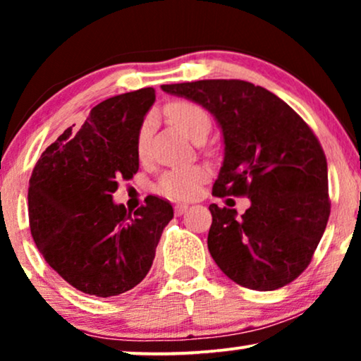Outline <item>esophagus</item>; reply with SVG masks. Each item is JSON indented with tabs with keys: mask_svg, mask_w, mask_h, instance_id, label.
<instances>
[{
	"mask_svg": "<svg viewBox=\"0 0 361 361\" xmlns=\"http://www.w3.org/2000/svg\"><path fill=\"white\" fill-rule=\"evenodd\" d=\"M187 209H189V205H185V204H177V205L174 207V212H176V215H182V214H184V212H187Z\"/></svg>",
	"mask_w": 361,
	"mask_h": 361,
	"instance_id": "1",
	"label": "esophagus"
}]
</instances>
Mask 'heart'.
Wrapping results in <instances>:
<instances>
[{"instance_id": "obj_1", "label": "heart", "mask_w": 361, "mask_h": 361, "mask_svg": "<svg viewBox=\"0 0 361 361\" xmlns=\"http://www.w3.org/2000/svg\"><path fill=\"white\" fill-rule=\"evenodd\" d=\"M164 115L172 125L189 136L192 141L205 137L210 131V115L200 105L189 100L171 102L164 108ZM149 125L145 121L137 131L136 151L137 156H145L147 151ZM209 177V171L204 166H180L162 172L156 184V190L161 195L172 200H190L199 194L200 187Z\"/></svg>"}]
</instances>
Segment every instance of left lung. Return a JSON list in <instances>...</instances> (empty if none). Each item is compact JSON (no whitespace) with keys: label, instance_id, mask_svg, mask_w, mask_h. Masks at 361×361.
Listing matches in <instances>:
<instances>
[{"label":"left lung","instance_id":"8db88e82","mask_svg":"<svg viewBox=\"0 0 361 361\" xmlns=\"http://www.w3.org/2000/svg\"><path fill=\"white\" fill-rule=\"evenodd\" d=\"M207 108L224 131L225 157L212 195L248 197L250 209L212 204L209 251L236 284L274 290L312 261L330 215L327 159L288 103L245 80L162 85Z\"/></svg>","mask_w":361,"mask_h":361}]
</instances>
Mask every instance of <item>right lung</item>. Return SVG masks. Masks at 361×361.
I'll return each instance as SVG.
<instances>
[{
	"label": "right lung",
	"mask_w": 361,
	"mask_h": 361,
	"mask_svg": "<svg viewBox=\"0 0 361 361\" xmlns=\"http://www.w3.org/2000/svg\"><path fill=\"white\" fill-rule=\"evenodd\" d=\"M154 88L121 93L92 108L80 130L67 128L42 152L29 179V228L47 264L85 294L110 298L151 269L172 205L147 195L128 212L113 204L118 180L140 169L137 131Z\"/></svg>",
	"instance_id": "add662e5"
}]
</instances>
